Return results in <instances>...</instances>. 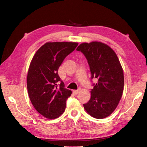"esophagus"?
<instances>
[{
	"label": "esophagus",
	"instance_id": "esophagus-1",
	"mask_svg": "<svg viewBox=\"0 0 147 147\" xmlns=\"http://www.w3.org/2000/svg\"><path fill=\"white\" fill-rule=\"evenodd\" d=\"M79 92H80V90H74L73 91V92L75 94H77L78 93H79Z\"/></svg>",
	"mask_w": 147,
	"mask_h": 147
}]
</instances>
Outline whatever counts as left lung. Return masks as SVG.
<instances>
[{
    "mask_svg": "<svg viewBox=\"0 0 147 147\" xmlns=\"http://www.w3.org/2000/svg\"><path fill=\"white\" fill-rule=\"evenodd\" d=\"M77 50L87 59L91 78L97 83L91 91V98L83 106L92 117L103 119L117 108L121 99L124 87L123 71L116 53L106 44L98 42L83 43Z\"/></svg>",
    "mask_w": 147,
    "mask_h": 147,
    "instance_id": "left-lung-1",
    "label": "left lung"
}]
</instances>
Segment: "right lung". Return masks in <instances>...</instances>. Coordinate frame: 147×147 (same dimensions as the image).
<instances>
[{
    "label": "right lung",
    "mask_w": 147,
    "mask_h": 147,
    "mask_svg": "<svg viewBox=\"0 0 147 147\" xmlns=\"http://www.w3.org/2000/svg\"><path fill=\"white\" fill-rule=\"evenodd\" d=\"M77 46L75 42H48L31 61L27 77L29 96L34 108L47 118H56L64 112L72 91L65 88L57 70Z\"/></svg>",
    "instance_id": "1"
}]
</instances>
